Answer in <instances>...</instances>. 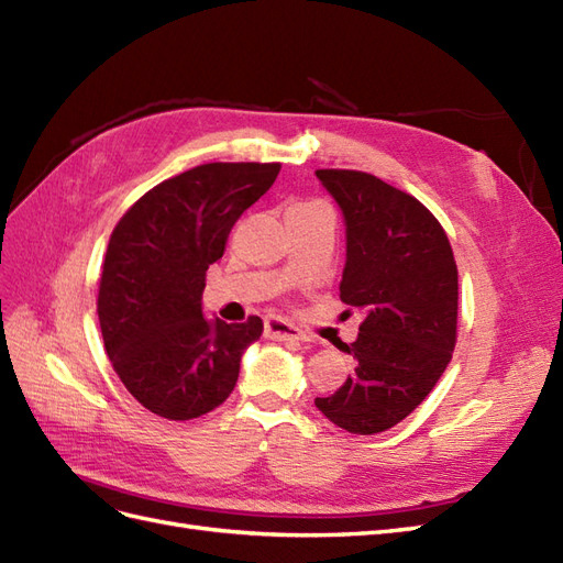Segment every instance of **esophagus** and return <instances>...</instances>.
<instances>
[{
  "label": "esophagus",
  "mask_w": 563,
  "mask_h": 563,
  "mask_svg": "<svg viewBox=\"0 0 563 563\" xmlns=\"http://www.w3.org/2000/svg\"><path fill=\"white\" fill-rule=\"evenodd\" d=\"M265 338L269 340H305V333L279 317L265 319Z\"/></svg>",
  "instance_id": "1"
}]
</instances>
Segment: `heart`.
I'll use <instances>...</instances> for the list:
<instances>
[{
  "instance_id": "heart-1",
  "label": "heart",
  "mask_w": 563,
  "mask_h": 563,
  "mask_svg": "<svg viewBox=\"0 0 563 563\" xmlns=\"http://www.w3.org/2000/svg\"><path fill=\"white\" fill-rule=\"evenodd\" d=\"M302 207H319L317 201H308V203H298V207H294V209H302Z\"/></svg>"
}]
</instances>
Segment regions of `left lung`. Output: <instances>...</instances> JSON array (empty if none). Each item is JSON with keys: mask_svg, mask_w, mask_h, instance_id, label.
Instances as JSON below:
<instances>
[{"mask_svg": "<svg viewBox=\"0 0 563 563\" xmlns=\"http://www.w3.org/2000/svg\"><path fill=\"white\" fill-rule=\"evenodd\" d=\"M317 178L345 218L340 300L364 321L340 347L354 356L352 376L314 406L352 434H378L411 413L451 362L457 267L444 228L416 197L362 172L319 168Z\"/></svg>", "mask_w": 563, "mask_h": 563, "instance_id": "obj_1", "label": "left lung"}]
</instances>
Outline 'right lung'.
<instances>
[{
  "label": "right lung",
  "instance_id": "obj_1",
  "mask_svg": "<svg viewBox=\"0 0 563 563\" xmlns=\"http://www.w3.org/2000/svg\"><path fill=\"white\" fill-rule=\"evenodd\" d=\"M279 164H201L152 187L119 220L98 288V319L119 380L147 411L192 420L223 404L246 347L263 333L207 319V269L228 234L279 174Z\"/></svg>",
  "mask_w": 563,
  "mask_h": 563
}]
</instances>
